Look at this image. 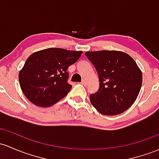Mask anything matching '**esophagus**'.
<instances>
[{
  "instance_id": "1",
  "label": "esophagus",
  "mask_w": 159,
  "mask_h": 159,
  "mask_svg": "<svg viewBox=\"0 0 159 159\" xmlns=\"http://www.w3.org/2000/svg\"><path fill=\"white\" fill-rule=\"evenodd\" d=\"M81 84H82L83 85H84V86H86V85H87V81H86V80H83V81H81Z\"/></svg>"
}]
</instances>
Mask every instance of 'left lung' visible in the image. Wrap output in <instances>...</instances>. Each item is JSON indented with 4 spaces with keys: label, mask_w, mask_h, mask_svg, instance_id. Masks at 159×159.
Segmentation results:
<instances>
[{
    "label": "left lung",
    "mask_w": 159,
    "mask_h": 159,
    "mask_svg": "<svg viewBox=\"0 0 159 159\" xmlns=\"http://www.w3.org/2000/svg\"><path fill=\"white\" fill-rule=\"evenodd\" d=\"M98 73L99 88L90 100L99 113L116 116L128 109L142 86L143 75L128 53L117 50L85 53Z\"/></svg>",
    "instance_id": "8db88e82"
}]
</instances>
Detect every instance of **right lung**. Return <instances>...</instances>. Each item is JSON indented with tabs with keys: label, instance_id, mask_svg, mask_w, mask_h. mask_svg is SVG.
I'll return each mask as SVG.
<instances>
[{
	"label": "right lung",
	"instance_id": "right-lung-1",
	"mask_svg": "<svg viewBox=\"0 0 159 159\" xmlns=\"http://www.w3.org/2000/svg\"><path fill=\"white\" fill-rule=\"evenodd\" d=\"M82 53L48 48L29 56L19 74L20 88L26 98L34 105L48 107L65 97L71 88L67 69Z\"/></svg>",
	"mask_w": 159,
	"mask_h": 159
}]
</instances>
